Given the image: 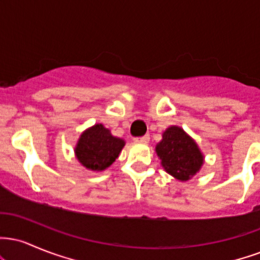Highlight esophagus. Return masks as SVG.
I'll list each match as a JSON object with an SVG mask.
<instances>
[{"mask_svg":"<svg viewBox=\"0 0 260 260\" xmlns=\"http://www.w3.org/2000/svg\"><path fill=\"white\" fill-rule=\"evenodd\" d=\"M137 143H143V144H147L149 143V140H150V137H149V134L147 136H143V137H139V138H134Z\"/></svg>","mask_w":260,"mask_h":260,"instance_id":"34e87169","label":"esophagus"}]
</instances>
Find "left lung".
Here are the masks:
<instances>
[{
    "label": "left lung",
    "mask_w": 260,
    "mask_h": 260,
    "mask_svg": "<svg viewBox=\"0 0 260 260\" xmlns=\"http://www.w3.org/2000/svg\"><path fill=\"white\" fill-rule=\"evenodd\" d=\"M161 166L176 180L186 182L201 171L204 155L196 140L178 126H170L155 147Z\"/></svg>",
    "instance_id": "left-lung-1"
}]
</instances>
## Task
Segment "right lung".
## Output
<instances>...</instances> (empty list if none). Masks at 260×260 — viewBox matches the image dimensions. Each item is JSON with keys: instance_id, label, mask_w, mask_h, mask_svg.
<instances>
[{"instance_id": "obj_1", "label": "right lung", "mask_w": 260, "mask_h": 260, "mask_svg": "<svg viewBox=\"0 0 260 260\" xmlns=\"http://www.w3.org/2000/svg\"><path fill=\"white\" fill-rule=\"evenodd\" d=\"M124 144L123 139L112 136L104 124L96 123L80 134L74 154L80 165L89 171L101 172L115 162Z\"/></svg>"}]
</instances>
